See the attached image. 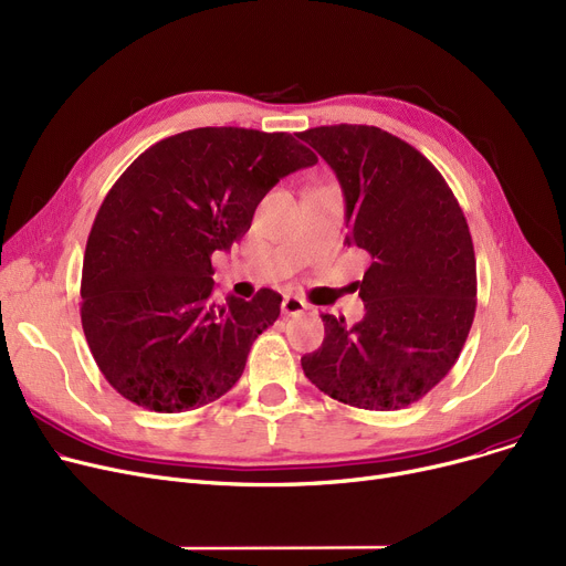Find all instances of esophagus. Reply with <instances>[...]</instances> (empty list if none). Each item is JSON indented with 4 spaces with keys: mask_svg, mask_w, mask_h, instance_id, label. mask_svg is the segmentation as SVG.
Here are the masks:
<instances>
[{
    "mask_svg": "<svg viewBox=\"0 0 566 566\" xmlns=\"http://www.w3.org/2000/svg\"><path fill=\"white\" fill-rule=\"evenodd\" d=\"M305 310H307V303H305L303 298H298V296H284V301H282V314L293 316V314H301V312H305Z\"/></svg>",
    "mask_w": 566,
    "mask_h": 566,
    "instance_id": "esophagus-1",
    "label": "esophagus"
}]
</instances>
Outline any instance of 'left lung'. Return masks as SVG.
Segmentation results:
<instances>
[{
    "label": "left lung",
    "mask_w": 566,
    "mask_h": 566,
    "mask_svg": "<svg viewBox=\"0 0 566 566\" xmlns=\"http://www.w3.org/2000/svg\"><path fill=\"white\" fill-rule=\"evenodd\" d=\"M326 159L347 203V244L373 256L358 282L365 316L322 314L326 337L301 358L326 396L370 411L421 400L455 365L476 312L470 227L439 170L379 127L296 134Z\"/></svg>",
    "instance_id": "1"
}]
</instances>
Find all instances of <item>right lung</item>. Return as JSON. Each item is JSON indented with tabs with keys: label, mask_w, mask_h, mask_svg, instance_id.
<instances>
[{
	"label": "right lung",
	"mask_w": 566,
	"mask_h": 566,
	"mask_svg": "<svg viewBox=\"0 0 566 566\" xmlns=\"http://www.w3.org/2000/svg\"><path fill=\"white\" fill-rule=\"evenodd\" d=\"M316 155L291 134L201 127L155 143L94 217L81 322L106 381L129 402L176 413L222 398L282 296L212 301V254L252 227L263 196Z\"/></svg>",
	"instance_id": "1"
}]
</instances>
